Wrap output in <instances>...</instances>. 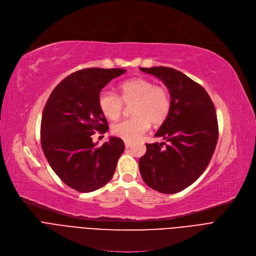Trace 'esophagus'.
<instances>
[{"label":"esophagus","instance_id":"1","mask_svg":"<svg viewBox=\"0 0 256 256\" xmlns=\"http://www.w3.org/2000/svg\"><path fill=\"white\" fill-rule=\"evenodd\" d=\"M124 145H126V148H128V147L132 145V142H130V141H124Z\"/></svg>","mask_w":256,"mask_h":256}]
</instances>
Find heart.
Masks as SVG:
<instances>
[{"mask_svg":"<svg viewBox=\"0 0 256 256\" xmlns=\"http://www.w3.org/2000/svg\"><path fill=\"white\" fill-rule=\"evenodd\" d=\"M118 98L109 90L102 92L98 98L100 112L105 117L115 120L122 112V103L132 106L134 117L116 122L112 126V132L124 141H136L153 126L162 124L168 115L171 100L168 90L158 86L145 78H132L124 81L118 88Z\"/></svg>","mask_w":256,"mask_h":256,"instance_id":"1","label":"heart"}]
</instances>
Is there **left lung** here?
<instances>
[{"instance_id":"left-lung-1","label":"left lung","mask_w":256,"mask_h":256,"mask_svg":"<svg viewBox=\"0 0 256 256\" xmlns=\"http://www.w3.org/2000/svg\"><path fill=\"white\" fill-rule=\"evenodd\" d=\"M160 79L171 96V108L156 134L162 142L146 144L139 160L144 182L162 194H176L205 171L218 139L213 102L200 84L168 66L140 68Z\"/></svg>"}]
</instances>
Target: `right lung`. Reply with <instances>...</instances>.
Segmentation results:
<instances>
[{
    "label": "right lung",
    "mask_w": 256,
    "mask_h": 256,
    "mask_svg": "<svg viewBox=\"0 0 256 256\" xmlns=\"http://www.w3.org/2000/svg\"><path fill=\"white\" fill-rule=\"evenodd\" d=\"M124 69H84L66 77L51 92L42 113L41 145L54 173L79 192H92L108 183L124 150L122 139L92 141L108 130L98 96Z\"/></svg>",
    "instance_id": "obj_1"
}]
</instances>
